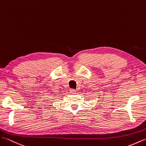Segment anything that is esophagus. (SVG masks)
<instances>
[{
    "instance_id": "1",
    "label": "esophagus",
    "mask_w": 146,
    "mask_h": 146,
    "mask_svg": "<svg viewBox=\"0 0 146 146\" xmlns=\"http://www.w3.org/2000/svg\"><path fill=\"white\" fill-rule=\"evenodd\" d=\"M70 93H72V94H76V90H75V89H70Z\"/></svg>"
}]
</instances>
